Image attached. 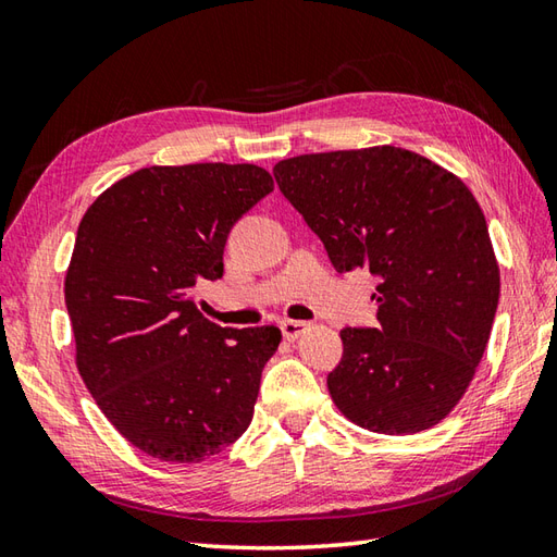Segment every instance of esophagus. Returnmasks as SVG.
<instances>
[{"label": "esophagus", "instance_id": "1", "mask_svg": "<svg viewBox=\"0 0 557 557\" xmlns=\"http://www.w3.org/2000/svg\"><path fill=\"white\" fill-rule=\"evenodd\" d=\"M280 327H282V335H285V339H297V337H301L306 330H309L311 325L309 323H304V321H282L280 323Z\"/></svg>", "mask_w": 557, "mask_h": 557}]
</instances>
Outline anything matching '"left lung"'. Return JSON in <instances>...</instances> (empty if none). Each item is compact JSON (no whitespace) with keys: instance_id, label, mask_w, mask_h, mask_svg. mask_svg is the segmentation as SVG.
<instances>
[{"instance_id":"obj_1","label":"left lung","mask_w":557,"mask_h":557,"mask_svg":"<svg viewBox=\"0 0 557 557\" xmlns=\"http://www.w3.org/2000/svg\"><path fill=\"white\" fill-rule=\"evenodd\" d=\"M280 191L339 272L377 277L381 327H345L335 407L383 435L433 429L474 381L500 297L486 218L457 174L405 148L280 160Z\"/></svg>"}]
</instances>
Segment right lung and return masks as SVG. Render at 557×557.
<instances>
[{"instance_id":"1","label":"right lung","mask_w":557,"mask_h":557,"mask_svg":"<svg viewBox=\"0 0 557 557\" xmlns=\"http://www.w3.org/2000/svg\"><path fill=\"white\" fill-rule=\"evenodd\" d=\"M272 188L258 164H156L112 184L78 224L64 277L78 373L152 459L206 461L253 419L280 327H220L194 292L222 277L232 224Z\"/></svg>"}]
</instances>
